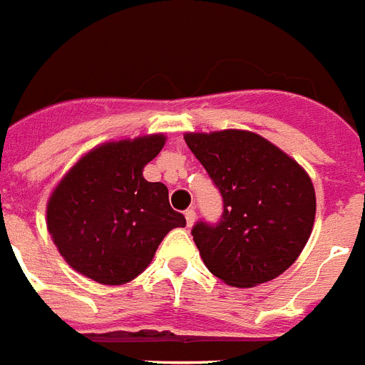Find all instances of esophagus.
<instances>
[{
    "label": "esophagus",
    "mask_w": 365,
    "mask_h": 365,
    "mask_svg": "<svg viewBox=\"0 0 365 365\" xmlns=\"http://www.w3.org/2000/svg\"><path fill=\"white\" fill-rule=\"evenodd\" d=\"M185 217H186V225H188V227H192L194 221H196V212H194V207H190V210H186Z\"/></svg>",
    "instance_id": "esophagus-1"
}]
</instances>
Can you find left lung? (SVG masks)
<instances>
[{"label":"left lung","mask_w":365,"mask_h":365,"mask_svg":"<svg viewBox=\"0 0 365 365\" xmlns=\"http://www.w3.org/2000/svg\"><path fill=\"white\" fill-rule=\"evenodd\" d=\"M223 196V219L192 237L207 269L231 287H256L297 262L316 221V190L297 160L250 130L186 133Z\"/></svg>","instance_id":"8db88e82"}]
</instances>
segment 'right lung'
I'll list each match as a JSON object with an SVG mask.
<instances>
[{
  "label": "right lung",
  "instance_id": "right-lung-1",
  "mask_svg": "<svg viewBox=\"0 0 365 365\" xmlns=\"http://www.w3.org/2000/svg\"><path fill=\"white\" fill-rule=\"evenodd\" d=\"M165 134L103 142L82 155L49 194L46 225L75 271L101 284L140 275L165 235L185 227L163 182H148L144 167L165 146Z\"/></svg>",
  "mask_w": 365,
  "mask_h": 365
}]
</instances>
